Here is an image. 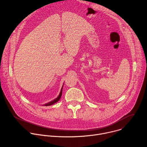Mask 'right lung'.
Masks as SVG:
<instances>
[{
	"mask_svg": "<svg viewBox=\"0 0 147 147\" xmlns=\"http://www.w3.org/2000/svg\"><path fill=\"white\" fill-rule=\"evenodd\" d=\"M63 87H62L61 89V92H60V94L58 95V96L57 97V98H56L55 99H54V100H53V101H50V102H47V104H45L44 105H45V106H49V105H53V104H54V103H55V102H58V101H59V100H60V98L61 97V96H62Z\"/></svg>",
	"mask_w": 147,
	"mask_h": 147,
	"instance_id": "right-lung-1",
	"label": "right lung"
}]
</instances>
